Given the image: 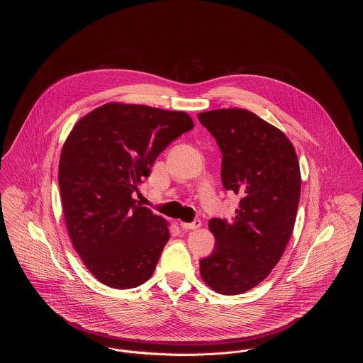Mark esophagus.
Instances as JSON below:
<instances>
[{"label":"esophagus","mask_w":363,"mask_h":363,"mask_svg":"<svg viewBox=\"0 0 363 363\" xmlns=\"http://www.w3.org/2000/svg\"><path fill=\"white\" fill-rule=\"evenodd\" d=\"M180 226L183 229H199L201 226V220L200 219H194L191 223H186V222H180Z\"/></svg>","instance_id":"obj_1"}]
</instances>
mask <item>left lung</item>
<instances>
[{"label":"left lung","instance_id":"1","mask_svg":"<svg viewBox=\"0 0 363 363\" xmlns=\"http://www.w3.org/2000/svg\"><path fill=\"white\" fill-rule=\"evenodd\" d=\"M222 152L225 190L240 197L230 220L212 218V253L200 259L209 288L240 295L259 285L282 257L301 199L298 156L286 135L243 108L199 114Z\"/></svg>","mask_w":363,"mask_h":363}]
</instances>
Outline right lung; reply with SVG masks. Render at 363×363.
I'll list each match as a JSON object with an SVG mask.
<instances>
[{
	"label": "right lung",
	"instance_id": "add662e5",
	"mask_svg": "<svg viewBox=\"0 0 363 363\" xmlns=\"http://www.w3.org/2000/svg\"><path fill=\"white\" fill-rule=\"evenodd\" d=\"M191 128L183 111L107 104L69 133L58 166L64 218L74 249L104 285L130 289L154 274L169 229L134 193L159 154Z\"/></svg>",
	"mask_w": 363,
	"mask_h": 363
}]
</instances>
